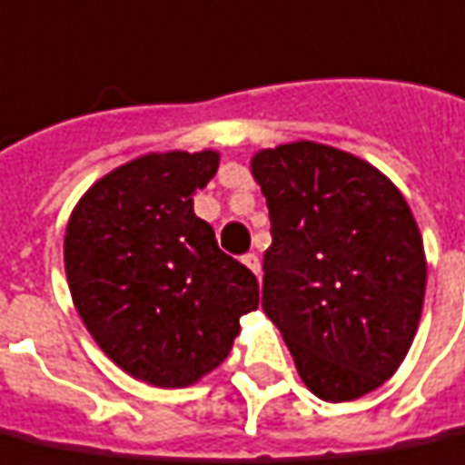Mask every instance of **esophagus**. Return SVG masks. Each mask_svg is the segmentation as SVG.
<instances>
[{"mask_svg":"<svg viewBox=\"0 0 465 465\" xmlns=\"http://www.w3.org/2000/svg\"><path fill=\"white\" fill-rule=\"evenodd\" d=\"M242 261L251 268V271H253V273H256V276H261V261H259V256H256V253H246Z\"/></svg>","mask_w":465,"mask_h":465,"instance_id":"obj_1","label":"esophagus"}]
</instances>
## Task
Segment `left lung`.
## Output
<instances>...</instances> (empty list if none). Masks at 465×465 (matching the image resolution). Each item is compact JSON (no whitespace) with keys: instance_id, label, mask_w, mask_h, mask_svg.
I'll return each mask as SVG.
<instances>
[{"instance_id":"8db88e82","label":"left lung","mask_w":465,"mask_h":465,"mask_svg":"<svg viewBox=\"0 0 465 465\" xmlns=\"http://www.w3.org/2000/svg\"><path fill=\"white\" fill-rule=\"evenodd\" d=\"M271 214L263 311L302 384L352 401L397 372L426 293L421 232L397 184L357 154L298 140L251 157Z\"/></svg>"}]
</instances>
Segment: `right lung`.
I'll use <instances>...</instances> for the list:
<instances>
[{
	"mask_svg": "<svg viewBox=\"0 0 465 465\" xmlns=\"http://www.w3.org/2000/svg\"><path fill=\"white\" fill-rule=\"evenodd\" d=\"M219 153H147L93 182L64 236L71 298L123 372L163 390L197 384L229 357L259 281L216 246L194 194Z\"/></svg>",
	"mask_w": 465,
	"mask_h": 465,
	"instance_id": "1",
	"label": "right lung"
}]
</instances>
